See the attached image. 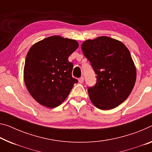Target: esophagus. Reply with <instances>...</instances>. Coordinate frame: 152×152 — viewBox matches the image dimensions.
Here are the masks:
<instances>
[{"instance_id": "obj_1", "label": "esophagus", "mask_w": 152, "mask_h": 152, "mask_svg": "<svg viewBox=\"0 0 152 152\" xmlns=\"http://www.w3.org/2000/svg\"><path fill=\"white\" fill-rule=\"evenodd\" d=\"M78 82L80 83H83V82H84V78H83V77H81V78H79L78 79Z\"/></svg>"}]
</instances>
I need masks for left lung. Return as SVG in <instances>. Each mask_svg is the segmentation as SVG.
Returning a JSON list of instances; mask_svg holds the SVG:
<instances>
[{"label": "left lung", "mask_w": 152, "mask_h": 152, "mask_svg": "<svg viewBox=\"0 0 152 152\" xmlns=\"http://www.w3.org/2000/svg\"><path fill=\"white\" fill-rule=\"evenodd\" d=\"M81 48L97 74L96 85L88 88L91 102L103 110L118 106L128 98L136 81V67L129 49L108 37L86 40Z\"/></svg>", "instance_id": "left-lung-1"}]
</instances>
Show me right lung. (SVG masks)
Masks as SVG:
<instances>
[{
    "mask_svg": "<svg viewBox=\"0 0 152 152\" xmlns=\"http://www.w3.org/2000/svg\"><path fill=\"white\" fill-rule=\"evenodd\" d=\"M75 40L55 35L34 44L23 68V80L31 96L43 106L54 108L63 103L74 83L73 64L68 57L78 47Z\"/></svg>",
    "mask_w": 152,
    "mask_h": 152,
    "instance_id": "add662e5",
    "label": "right lung"
}]
</instances>
